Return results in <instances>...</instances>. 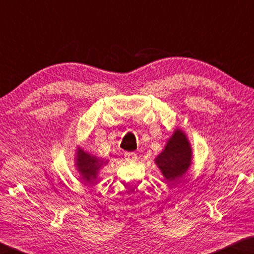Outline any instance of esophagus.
Masks as SVG:
<instances>
[{
    "label": "esophagus",
    "instance_id": "esophagus-1",
    "mask_svg": "<svg viewBox=\"0 0 254 254\" xmlns=\"http://www.w3.org/2000/svg\"><path fill=\"white\" fill-rule=\"evenodd\" d=\"M124 158H126V162L133 163L137 160V156L134 152H127L126 154H124Z\"/></svg>",
    "mask_w": 254,
    "mask_h": 254
}]
</instances>
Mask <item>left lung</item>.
<instances>
[{
  "label": "left lung",
  "instance_id": "8db88e82",
  "mask_svg": "<svg viewBox=\"0 0 254 254\" xmlns=\"http://www.w3.org/2000/svg\"><path fill=\"white\" fill-rule=\"evenodd\" d=\"M154 162L167 183L182 178L192 163V148L187 134L181 128H175Z\"/></svg>",
  "mask_w": 254,
  "mask_h": 254
}]
</instances>
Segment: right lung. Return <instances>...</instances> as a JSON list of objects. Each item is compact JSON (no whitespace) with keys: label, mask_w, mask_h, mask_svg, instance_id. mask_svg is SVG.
<instances>
[{"label":"right lung","mask_w":254,"mask_h":254,"mask_svg":"<svg viewBox=\"0 0 254 254\" xmlns=\"http://www.w3.org/2000/svg\"><path fill=\"white\" fill-rule=\"evenodd\" d=\"M109 163L108 160L92 155L84 151L82 147L77 146L74 153V167L81 176L83 182L91 184L97 180L99 173Z\"/></svg>","instance_id":"right-lung-1"}]
</instances>
